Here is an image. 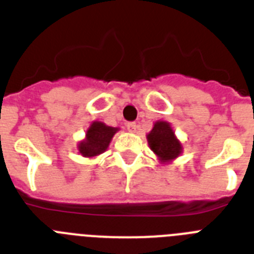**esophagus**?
I'll use <instances>...</instances> for the list:
<instances>
[{
	"label": "esophagus",
	"mask_w": 254,
	"mask_h": 254,
	"mask_svg": "<svg viewBox=\"0 0 254 254\" xmlns=\"http://www.w3.org/2000/svg\"><path fill=\"white\" fill-rule=\"evenodd\" d=\"M127 130H129L130 133H135V131H136V124H135V123H127Z\"/></svg>",
	"instance_id": "esophagus-1"
}]
</instances>
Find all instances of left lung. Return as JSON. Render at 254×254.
I'll use <instances>...</instances> for the list:
<instances>
[{
	"label": "left lung",
	"mask_w": 254,
	"mask_h": 254,
	"mask_svg": "<svg viewBox=\"0 0 254 254\" xmlns=\"http://www.w3.org/2000/svg\"><path fill=\"white\" fill-rule=\"evenodd\" d=\"M147 142L161 164H170L183 153L182 143L167 121L158 120L154 123L152 130L147 134Z\"/></svg>",
	"instance_id": "1"
}]
</instances>
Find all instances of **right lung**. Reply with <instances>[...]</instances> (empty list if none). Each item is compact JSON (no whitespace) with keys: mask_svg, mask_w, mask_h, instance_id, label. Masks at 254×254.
<instances>
[{"mask_svg":"<svg viewBox=\"0 0 254 254\" xmlns=\"http://www.w3.org/2000/svg\"><path fill=\"white\" fill-rule=\"evenodd\" d=\"M119 127L106 125L102 121H93L85 131V138L78 143V151L83 157H97L109 148Z\"/></svg>","mask_w":254,"mask_h":254,"instance_id":"obj_1","label":"right lung"}]
</instances>
